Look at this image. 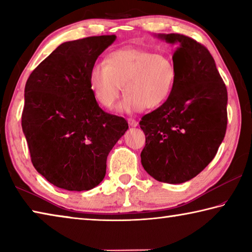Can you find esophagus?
I'll list each match as a JSON object with an SVG mask.
<instances>
[{
  "mask_svg": "<svg viewBox=\"0 0 252 252\" xmlns=\"http://www.w3.org/2000/svg\"><path fill=\"white\" fill-rule=\"evenodd\" d=\"M127 123H129L130 126H138V125H139V122L134 120V119H132V118L127 119Z\"/></svg>",
  "mask_w": 252,
  "mask_h": 252,
  "instance_id": "obj_1",
  "label": "esophagus"
}]
</instances>
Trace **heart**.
I'll use <instances>...</instances> for the list:
<instances>
[{
	"label": "heart",
	"mask_w": 252,
	"mask_h": 252,
	"mask_svg": "<svg viewBox=\"0 0 252 252\" xmlns=\"http://www.w3.org/2000/svg\"><path fill=\"white\" fill-rule=\"evenodd\" d=\"M177 78L173 60L162 53L138 48L114 51L104 62H96L89 72V84L101 105L111 108L126 92L118 110L126 113L155 109L171 95Z\"/></svg>",
	"instance_id": "b5f03b06"
}]
</instances>
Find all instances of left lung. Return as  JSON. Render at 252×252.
I'll list each match as a JSON object with an SVG mask.
<instances>
[{"mask_svg":"<svg viewBox=\"0 0 252 252\" xmlns=\"http://www.w3.org/2000/svg\"><path fill=\"white\" fill-rule=\"evenodd\" d=\"M176 45L177 78L169 99L142 117L141 163L160 182L183 183L210 163L227 130V88L206 46L182 34H158Z\"/></svg>","mask_w":252,"mask_h":252,"instance_id":"8db88e82","label":"left lung"}]
</instances>
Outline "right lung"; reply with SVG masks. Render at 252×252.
<instances>
[{"label": "right lung", "mask_w": 252, "mask_h": 252, "mask_svg": "<svg viewBox=\"0 0 252 252\" xmlns=\"http://www.w3.org/2000/svg\"><path fill=\"white\" fill-rule=\"evenodd\" d=\"M116 39L64 42L25 84L22 129L32 163L61 189L84 191L99 185L109 152L129 129L125 119L100 108L89 84L91 66Z\"/></svg>", "instance_id": "right-lung-1"}]
</instances>
